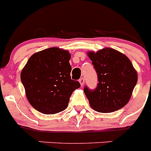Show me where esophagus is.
<instances>
[{
  "instance_id": "obj_1",
  "label": "esophagus",
  "mask_w": 151,
  "mask_h": 151,
  "mask_svg": "<svg viewBox=\"0 0 151 151\" xmlns=\"http://www.w3.org/2000/svg\"><path fill=\"white\" fill-rule=\"evenodd\" d=\"M79 83L81 85V86H83L85 85V78H81L79 79Z\"/></svg>"
}]
</instances>
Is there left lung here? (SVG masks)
I'll use <instances>...</instances> for the list:
<instances>
[{"mask_svg":"<svg viewBox=\"0 0 151 151\" xmlns=\"http://www.w3.org/2000/svg\"><path fill=\"white\" fill-rule=\"evenodd\" d=\"M88 56L99 82L95 90L84 88L91 107L99 113H112L125 106L138 82V73L130 60L110 47L88 51Z\"/></svg>","mask_w":151,"mask_h":151,"instance_id":"left-lung-1","label":"left lung"}]
</instances>
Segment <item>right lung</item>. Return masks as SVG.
<instances>
[{"instance_id": "add662e5", "label": "right lung", "mask_w": 151, "mask_h": 151, "mask_svg": "<svg viewBox=\"0 0 151 151\" xmlns=\"http://www.w3.org/2000/svg\"><path fill=\"white\" fill-rule=\"evenodd\" d=\"M71 54L59 47L35 53L22 69L20 78L28 101L44 114H55L68 106L73 92L81 86L71 79Z\"/></svg>"}]
</instances>
